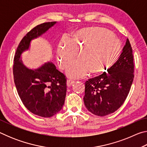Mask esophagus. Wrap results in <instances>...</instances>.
<instances>
[{
  "label": "esophagus",
  "mask_w": 147,
  "mask_h": 147,
  "mask_svg": "<svg viewBox=\"0 0 147 147\" xmlns=\"http://www.w3.org/2000/svg\"><path fill=\"white\" fill-rule=\"evenodd\" d=\"M74 82H75V81H74V80L69 79V80H67V85L68 87H70L73 85Z\"/></svg>",
  "instance_id": "34e87169"
}]
</instances>
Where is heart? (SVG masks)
I'll use <instances>...</instances> for the list:
<instances>
[{"label": "heart", "mask_w": 147, "mask_h": 147, "mask_svg": "<svg viewBox=\"0 0 147 147\" xmlns=\"http://www.w3.org/2000/svg\"><path fill=\"white\" fill-rule=\"evenodd\" d=\"M121 51L119 39L110 32L100 27L91 26L78 30L70 42L61 40L57 50V58L62 69H67L77 58L80 60L69 67V76L80 78L89 71L93 74L106 71L115 63Z\"/></svg>", "instance_id": "obj_1"}]
</instances>
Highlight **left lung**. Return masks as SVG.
<instances>
[{"label":"left lung","instance_id":"obj_1","mask_svg":"<svg viewBox=\"0 0 147 147\" xmlns=\"http://www.w3.org/2000/svg\"><path fill=\"white\" fill-rule=\"evenodd\" d=\"M85 82L84 102L93 114L105 116L120 108L130 92L134 78L132 49L128 39L123 52L110 68Z\"/></svg>","mask_w":147,"mask_h":147}]
</instances>
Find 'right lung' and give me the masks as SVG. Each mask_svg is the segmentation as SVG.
I'll use <instances>...</instances> for the list:
<instances>
[{
	"label": "right lung",
	"mask_w": 147,
	"mask_h": 147,
	"mask_svg": "<svg viewBox=\"0 0 147 147\" xmlns=\"http://www.w3.org/2000/svg\"><path fill=\"white\" fill-rule=\"evenodd\" d=\"M56 23H42L28 32L17 47L13 59V79L20 98L30 112L43 117H53L62 109L66 96L67 78L51 62L35 70L26 68L21 55L29 49L32 39L41 36Z\"/></svg>",
	"instance_id": "1"
}]
</instances>
